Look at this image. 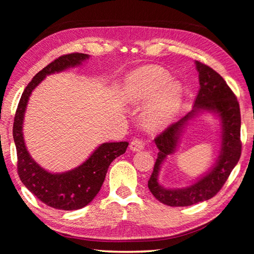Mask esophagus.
I'll use <instances>...</instances> for the list:
<instances>
[{
	"instance_id": "esophagus-1",
	"label": "esophagus",
	"mask_w": 254,
	"mask_h": 254,
	"mask_svg": "<svg viewBox=\"0 0 254 254\" xmlns=\"http://www.w3.org/2000/svg\"><path fill=\"white\" fill-rule=\"evenodd\" d=\"M145 146V143L142 141V139L139 138H135L133 139V141L131 142L130 144V149L132 150V152H141V150L144 148Z\"/></svg>"
}]
</instances>
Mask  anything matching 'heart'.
<instances>
[{
    "label": "heart",
    "mask_w": 254,
    "mask_h": 254,
    "mask_svg": "<svg viewBox=\"0 0 254 254\" xmlns=\"http://www.w3.org/2000/svg\"><path fill=\"white\" fill-rule=\"evenodd\" d=\"M124 96L132 105L149 102L143 113V124L149 131H158L174 120L179 110L182 86L170 79L169 73L159 66H144L127 77Z\"/></svg>",
    "instance_id": "b5f03b06"
}]
</instances>
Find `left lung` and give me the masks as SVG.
Here are the masks:
<instances>
[{"label": "left lung", "mask_w": 254, "mask_h": 254, "mask_svg": "<svg viewBox=\"0 0 254 254\" xmlns=\"http://www.w3.org/2000/svg\"><path fill=\"white\" fill-rule=\"evenodd\" d=\"M195 66L198 72L199 90L192 110L155 138L158 156L148 180V189L159 202L169 206H190L216 195L238 164L241 155V117L238 100L216 71L198 61H195ZM203 112L213 113L219 117L222 127L221 150L217 163L191 186L182 189L163 187L158 180L161 165L175 151L188 122Z\"/></svg>", "instance_id": "left-lung-1"}]
</instances>
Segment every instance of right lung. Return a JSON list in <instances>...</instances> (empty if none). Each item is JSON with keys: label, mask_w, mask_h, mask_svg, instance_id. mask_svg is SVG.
I'll return each mask as SVG.
<instances>
[{"label": "right lung", "mask_w": 254, "mask_h": 254, "mask_svg": "<svg viewBox=\"0 0 254 254\" xmlns=\"http://www.w3.org/2000/svg\"><path fill=\"white\" fill-rule=\"evenodd\" d=\"M89 59L84 53L62 56L37 73L25 88L16 110L13 136L17 150L18 176L24 186L42 203L57 209L75 210L83 208L98 194L110 164L126 153L127 142L102 143L93 154L76 168L61 174L44 169L32 159L27 150L23 123L29 97L38 85L50 74L62 72L69 67L82 65Z\"/></svg>", "instance_id": "1"}]
</instances>
